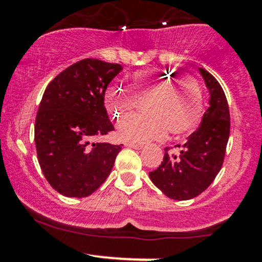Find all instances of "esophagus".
<instances>
[{
	"label": "esophagus",
	"mask_w": 262,
	"mask_h": 262,
	"mask_svg": "<svg viewBox=\"0 0 262 262\" xmlns=\"http://www.w3.org/2000/svg\"><path fill=\"white\" fill-rule=\"evenodd\" d=\"M125 146L134 148V149H142V148H143V144H142V143H134V142H128V143H125Z\"/></svg>",
	"instance_id": "34e87169"
}]
</instances>
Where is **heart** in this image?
<instances>
[{
  "mask_svg": "<svg viewBox=\"0 0 262 262\" xmlns=\"http://www.w3.org/2000/svg\"><path fill=\"white\" fill-rule=\"evenodd\" d=\"M130 89L138 101H147L144 112L148 115L120 123L118 134L121 139L144 143L163 137L167 129L172 136H185L202 119V89L194 78H173L163 70L142 71L133 75ZM135 99L118 86H110L104 96L106 109L116 115L130 114L137 107Z\"/></svg>",
  "mask_w": 262,
  "mask_h": 262,
  "instance_id": "b5f03b06",
  "label": "heart"
}]
</instances>
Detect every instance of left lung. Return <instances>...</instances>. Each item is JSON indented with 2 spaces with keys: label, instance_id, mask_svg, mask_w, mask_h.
I'll use <instances>...</instances> for the list:
<instances>
[{
  "label": "left lung",
  "instance_id": "8db88e82",
  "mask_svg": "<svg viewBox=\"0 0 262 262\" xmlns=\"http://www.w3.org/2000/svg\"><path fill=\"white\" fill-rule=\"evenodd\" d=\"M209 92L208 109L199 128L187 138L179 156L166 152L149 179L166 196L175 200L196 198L209 187L223 163L229 138V109L219 82L204 68H199Z\"/></svg>",
  "mask_w": 262,
  "mask_h": 262
}]
</instances>
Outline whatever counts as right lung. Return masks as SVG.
<instances>
[{
    "mask_svg": "<svg viewBox=\"0 0 262 262\" xmlns=\"http://www.w3.org/2000/svg\"><path fill=\"white\" fill-rule=\"evenodd\" d=\"M121 70L116 63L87 58L66 68L46 89L34 129L36 153L50 186L64 196H89L112 172L121 144L90 139L114 130L104 96Z\"/></svg>",
    "mask_w": 262,
    "mask_h": 262,
    "instance_id": "obj_1",
    "label": "right lung"
}]
</instances>
